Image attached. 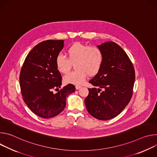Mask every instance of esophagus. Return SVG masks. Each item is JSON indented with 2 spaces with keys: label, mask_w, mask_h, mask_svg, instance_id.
Here are the masks:
<instances>
[{
  "label": "esophagus",
  "mask_w": 157,
  "mask_h": 157,
  "mask_svg": "<svg viewBox=\"0 0 157 157\" xmlns=\"http://www.w3.org/2000/svg\"><path fill=\"white\" fill-rule=\"evenodd\" d=\"M81 87V86H78V85L76 86V89H80Z\"/></svg>",
  "instance_id": "esophagus-1"
}]
</instances>
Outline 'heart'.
Listing matches in <instances>:
<instances>
[{
  "label": "heart",
  "instance_id": "b5f03b06",
  "mask_svg": "<svg viewBox=\"0 0 157 157\" xmlns=\"http://www.w3.org/2000/svg\"><path fill=\"white\" fill-rule=\"evenodd\" d=\"M68 58L63 54H58L55 58L57 70L61 73H68L75 62L76 70L66 75L63 81L66 84L81 85L85 81L87 75L93 76L100 70L103 61L101 49L94 44L88 45L76 42L67 50Z\"/></svg>",
  "mask_w": 157,
  "mask_h": 157
}]
</instances>
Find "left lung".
Masks as SVG:
<instances>
[{
	"label": "left lung",
	"instance_id": "obj_1",
	"mask_svg": "<svg viewBox=\"0 0 157 157\" xmlns=\"http://www.w3.org/2000/svg\"><path fill=\"white\" fill-rule=\"evenodd\" d=\"M98 47L103 53L102 64L89 81L95 87L88 88L84 101L93 117L107 121L118 116L130 102L136 73L131 60L119 44L109 41Z\"/></svg>",
	"mask_w": 157,
	"mask_h": 157
}]
</instances>
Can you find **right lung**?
Listing matches in <instances>:
<instances>
[{
  "label": "right lung",
  "mask_w": 157,
  "mask_h": 157,
  "mask_svg": "<svg viewBox=\"0 0 157 157\" xmlns=\"http://www.w3.org/2000/svg\"><path fill=\"white\" fill-rule=\"evenodd\" d=\"M64 47V40H48L40 42L29 52L21 66L20 86L22 98L36 116L49 119L58 116L66 106V98L75 91L68 84L61 87L62 77L57 70L55 58Z\"/></svg>",
  "instance_id": "right-lung-1"
}]
</instances>
